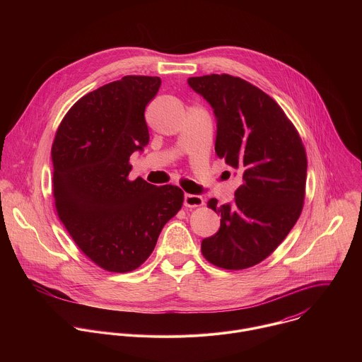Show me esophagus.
I'll use <instances>...</instances> for the list:
<instances>
[{"label":"esophagus","mask_w":362,"mask_h":362,"mask_svg":"<svg viewBox=\"0 0 362 362\" xmlns=\"http://www.w3.org/2000/svg\"><path fill=\"white\" fill-rule=\"evenodd\" d=\"M204 203L203 197L199 194H190V193H185V206L186 208H199Z\"/></svg>","instance_id":"1"}]
</instances>
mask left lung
I'll list each match as a JSON object with an SVG mask.
<instances>
[{
    "label": "left lung",
    "mask_w": 362,
    "mask_h": 362,
    "mask_svg": "<svg viewBox=\"0 0 362 362\" xmlns=\"http://www.w3.org/2000/svg\"><path fill=\"white\" fill-rule=\"evenodd\" d=\"M187 84L212 106L215 151L242 179L233 202H208L221 228L202 240V253L215 267L246 269L281 245L302 212L305 147L278 103L253 84L229 74L190 77Z\"/></svg>",
    "instance_id": "left-lung-1"
}]
</instances>
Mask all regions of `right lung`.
Masks as SVG:
<instances>
[{
    "mask_svg": "<svg viewBox=\"0 0 362 362\" xmlns=\"http://www.w3.org/2000/svg\"><path fill=\"white\" fill-rule=\"evenodd\" d=\"M162 80L124 76L84 97L60 123L51 147L56 209L81 252L109 272L139 268L183 192L129 179L132 153L148 143L144 110Z\"/></svg>",
    "mask_w": 362,
    "mask_h": 362,
    "instance_id": "right-lung-1",
    "label": "right lung"
}]
</instances>
